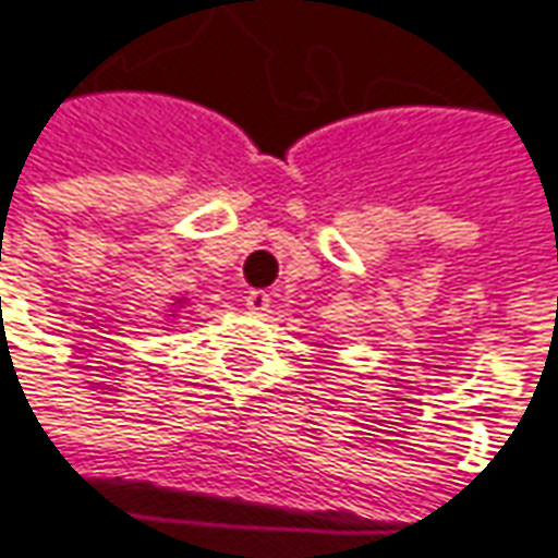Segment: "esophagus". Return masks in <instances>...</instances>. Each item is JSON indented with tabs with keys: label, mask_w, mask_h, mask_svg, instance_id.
Listing matches in <instances>:
<instances>
[{
	"label": "esophagus",
	"mask_w": 558,
	"mask_h": 558,
	"mask_svg": "<svg viewBox=\"0 0 558 558\" xmlns=\"http://www.w3.org/2000/svg\"><path fill=\"white\" fill-rule=\"evenodd\" d=\"M244 304H247V311H251V314H266V311H269V294H266V292H247Z\"/></svg>",
	"instance_id": "34e87169"
}]
</instances>
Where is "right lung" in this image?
Instances as JSON below:
<instances>
[{"mask_svg":"<svg viewBox=\"0 0 558 558\" xmlns=\"http://www.w3.org/2000/svg\"><path fill=\"white\" fill-rule=\"evenodd\" d=\"M179 307H184V298H179V301L172 304V311H169L166 317H172V320H175V317H179Z\"/></svg>","mask_w":558,"mask_h":558,"instance_id":"right-lung-1","label":"right lung"}]
</instances>
